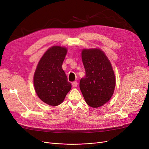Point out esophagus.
<instances>
[{"label": "esophagus", "instance_id": "esophagus-1", "mask_svg": "<svg viewBox=\"0 0 149 149\" xmlns=\"http://www.w3.org/2000/svg\"><path fill=\"white\" fill-rule=\"evenodd\" d=\"M77 84H78V83L77 81H75L74 82H72V86L74 88H76L77 86Z\"/></svg>", "mask_w": 149, "mask_h": 149}]
</instances>
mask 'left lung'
Masks as SVG:
<instances>
[{"mask_svg": "<svg viewBox=\"0 0 149 149\" xmlns=\"http://www.w3.org/2000/svg\"><path fill=\"white\" fill-rule=\"evenodd\" d=\"M81 57L86 75L80 80V90L89 106L100 107L111 98L114 92L115 77L111 64L100 49H83Z\"/></svg>", "mask_w": 149, "mask_h": 149, "instance_id": "8db88e82", "label": "left lung"}]
</instances>
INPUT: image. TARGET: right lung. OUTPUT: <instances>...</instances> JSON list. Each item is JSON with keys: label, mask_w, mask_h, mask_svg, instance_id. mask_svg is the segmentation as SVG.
Instances as JSON below:
<instances>
[{"label": "right lung", "mask_w": 149, "mask_h": 149, "mask_svg": "<svg viewBox=\"0 0 149 149\" xmlns=\"http://www.w3.org/2000/svg\"><path fill=\"white\" fill-rule=\"evenodd\" d=\"M67 49L63 47H51L39 61L34 75L37 95L52 106L60 104L71 89V84L62 69Z\"/></svg>", "instance_id": "add662e5"}]
</instances>
